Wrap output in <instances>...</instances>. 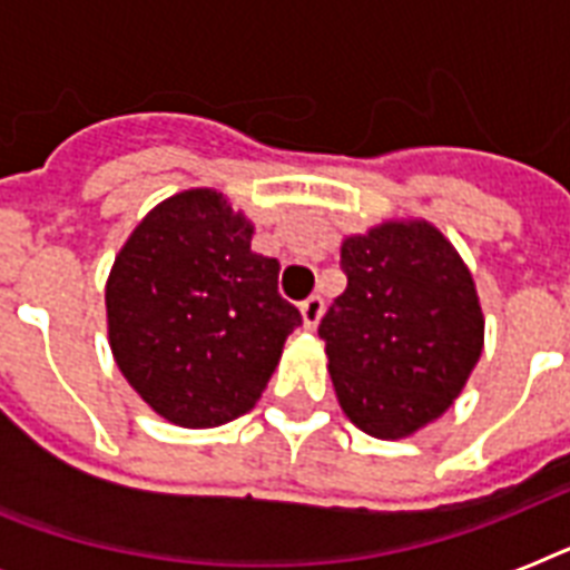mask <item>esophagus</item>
<instances>
[{
    "label": "esophagus",
    "mask_w": 570,
    "mask_h": 570,
    "mask_svg": "<svg viewBox=\"0 0 570 570\" xmlns=\"http://www.w3.org/2000/svg\"><path fill=\"white\" fill-rule=\"evenodd\" d=\"M322 311H325V302H322L320 295H311V298H304L302 302V320H304V328L313 331L320 325L322 320Z\"/></svg>",
    "instance_id": "esophagus-1"
}]
</instances>
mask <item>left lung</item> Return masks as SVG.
I'll return each instance as SVG.
<instances>
[{"label": "left lung", "instance_id": "obj_1", "mask_svg": "<svg viewBox=\"0 0 570 570\" xmlns=\"http://www.w3.org/2000/svg\"><path fill=\"white\" fill-rule=\"evenodd\" d=\"M346 293L320 322L337 399L373 438H407L452 405L482 355V307L452 245L387 222L340 248Z\"/></svg>", "mask_w": 570, "mask_h": 570}]
</instances>
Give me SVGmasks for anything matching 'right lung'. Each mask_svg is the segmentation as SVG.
Segmentation results:
<instances>
[{"instance_id": "1", "label": "right lung", "mask_w": 570, "mask_h": 570, "mask_svg": "<svg viewBox=\"0 0 570 570\" xmlns=\"http://www.w3.org/2000/svg\"><path fill=\"white\" fill-rule=\"evenodd\" d=\"M213 189L168 197L120 248L106 284L111 355L156 414L186 429L257 405L302 325L277 293L281 263Z\"/></svg>"}]
</instances>
